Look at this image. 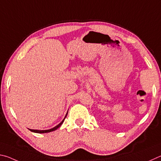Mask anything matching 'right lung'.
<instances>
[{"mask_svg":"<svg viewBox=\"0 0 161 161\" xmlns=\"http://www.w3.org/2000/svg\"><path fill=\"white\" fill-rule=\"evenodd\" d=\"M67 113H68V112H67ZM67 113H66V116H65L64 119H63V121H62V122H61L60 124H58V125L57 126H56L55 127H53V128L51 129H48V130H35V129H30V130L31 131H32V132H35V133H39V134H41V133H48V132H51V131H55L56 129H57L59 127V126H60L62 125V124H63L64 121V119H65V118H66V117L67 116Z\"/></svg>","mask_w":161,"mask_h":161,"instance_id":"right-lung-1","label":"right lung"}]
</instances>
